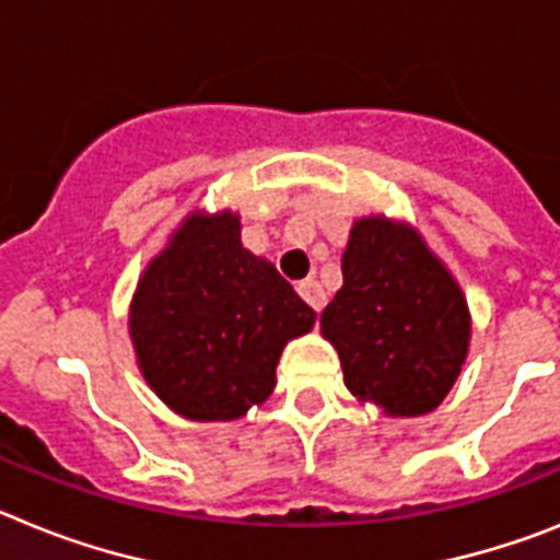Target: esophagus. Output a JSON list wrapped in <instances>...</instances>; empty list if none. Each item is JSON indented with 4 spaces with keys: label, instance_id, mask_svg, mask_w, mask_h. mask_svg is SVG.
<instances>
[{
    "label": "esophagus",
    "instance_id": "34e87169",
    "mask_svg": "<svg viewBox=\"0 0 560 560\" xmlns=\"http://www.w3.org/2000/svg\"><path fill=\"white\" fill-rule=\"evenodd\" d=\"M299 295L304 301H307V304L315 310V313H320V310H324V304H327V293H324L318 281H313V279L301 281V284H299Z\"/></svg>",
    "mask_w": 560,
    "mask_h": 560
}]
</instances>
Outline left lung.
<instances>
[{"label":"left lung","instance_id":"left-lung-1","mask_svg":"<svg viewBox=\"0 0 560 560\" xmlns=\"http://www.w3.org/2000/svg\"><path fill=\"white\" fill-rule=\"evenodd\" d=\"M343 287L320 313L343 383L388 417L434 411L470 343L468 301L448 267L406 222L363 217L349 231Z\"/></svg>","mask_w":560,"mask_h":560}]
</instances>
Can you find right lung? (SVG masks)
Masks as SVG:
<instances>
[{
  "label": "right lung",
  "mask_w": 560,
  "mask_h": 560,
  "mask_svg": "<svg viewBox=\"0 0 560 560\" xmlns=\"http://www.w3.org/2000/svg\"><path fill=\"white\" fill-rule=\"evenodd\" d=\"M240 231V213H188L135 290L138 366L186 420H240L261 406L287 340L315 324V310L270 261L242 247Z\"/></svg>",
  "instance_id": "obj_1"
}]
</instances>
